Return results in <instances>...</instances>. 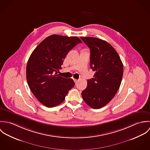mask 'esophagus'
<instances>
[{"label":"esophagus","instance_id":"esophagus-1","mask_svg":"<svg viewBox=\"0 0 150 150\" xmlns=\"http://www.w3.org/2000/svg\"><path fill=\"white\" fill-rule=\"evenodd\" d=\"M74 82H75V83H76V84L78 82V80H76V79H74Z\"/></svg>","mask_w":150,"mask_h":150}]
</instances>
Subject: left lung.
<instances>
[{
	"label": "left lung",
	"mask_w": 150,
	"mask_h": 150,
	"mask_svg": "<svg viewBox=\"0 0 150 150\" xmlns=\"http://www.w3.org/2000/svg\"><path fill=\"white\" fill-rule=\"evenodd\" d=\"M90 48V66L95 71L82 91L83 100L95 109L106 105L117 92L123 76V64L113 47L102 39L80 38Z\"/></svg>",
	"instance_id": "left-lung-1"
}]
</instances>
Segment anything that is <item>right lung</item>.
<instances>
[{
    "label": "right lung",
    "instance_id": "obj_1",
    "mask_svg": "<svg viewBox=\"0 0 150 150\" xmlns=\"http://www.w3.org/2000/svg\"><path fill=\"white\" fill-rule=\"evenodd\" d=\"M77 37L51 35L40 43L31 54L26 66V79L30 89L43 105L55 107L64 101L75 85L58 72L67 53L77 44Z\"/></svg>",
    "mask_w": 150,
    "mask_h": 150
}]
</instances>
